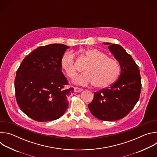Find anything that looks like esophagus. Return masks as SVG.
I'll return each instance as SVG.
<instances>
[{"label": "esophagus", "mask_w": 157, "mask_h": 157, "mask_svg": "<svg viewBox=\"0 0 157 157\" xmlns=\"http://www.w3.org/2000/svg\"><path fill=\"white\" fill-rule=\"evenodd\" d=\"M82 91V89L80 88V87H74V91L75 93H79L81 92Z\"/></svg>", "instance_id": "1"}]
</instances>
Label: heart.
<instances>
[{
	"instance_id": "1",
	"label": "heart",
	"mask_w": 157,
	"mask_h": 157,
	"mask_svg": "<svg viewBox=\"0 0 157 157\" xmlns=\"http://www.w3.org/2000/svg\"><path fill=\"white\" fill-rule=\"evenodd\" d=\"M81 52L89 63L84 68L85 72L76 79V83L82 86L93 83L97 88H104L114 82L120 72V66L117 60L95 48L83 49ZM61 66L69 78L74 79L76 76L75 56L71 52H66L63 55Z\"/></svg>"
}]
</instances>
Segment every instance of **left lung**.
<instances>
[{
  "label": "left lung",
  "instance_id": "left-lung-1",
  "mask_svg": "<svg viewBox=\"0 0 157 157\" xmlns=\"http://www.w3.org/2000/svg\"><path fill=\"white\" fill-rule=\"evenodd\" d=\"M109 44V49L120 64L119 79L110 86L95 92L88 104L92 114L98 119L113 121L125 117L138 102L141 92L140 70L129 54L119 44Z\"/></svg>",
  "mask_w": 157,
  "mask_h": 157
}]
</instances>
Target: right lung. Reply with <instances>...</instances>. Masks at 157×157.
Here are the masks:
<instances>
[{
  "mask_svg": "<svg viewBox=\"0 0 157 157\" xmlns=\"http://www.w3.org/2000/svg\"><path fill=\"white\" fill-rule=\"evenodd\" d=\"M68 46L51 44L40 47L22 61L15 79L17 102L30 118L52 121L62 116L74 92L61 71V59Z\"/></svg>",
  "mask_w": 157,
  "mask_h": 157,
  "instance_id": "obj_1",
  "label": "right lung"
}]
</instances>
